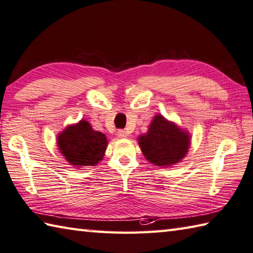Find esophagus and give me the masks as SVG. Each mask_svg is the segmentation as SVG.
Masks as SVG:
<instances>
[{
  "label": "esophagus",
  "mask_w": 253,
  "mask_h": 253,
  "mask_svg": "<svg viewBox=\"0 0 253 253\" xmlns=\"http://www.w3.org/2000/svg\"><path fill=\"white\" fill-rule=\"evenodd\" d=\"M117 136L119 137V138H126L127 137V133L125 130H119V131L117 132Z\"/></svg>",
  "instance_id": "34e87169"
}]
</instances>
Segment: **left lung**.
Instances as JSON below:
<instances>
[{"label": "left lung", "mask_w": 253, "mask_h": 253, "mask_svg": "<svg viewBox=\"0 0 253 253\" xmlns=\"http://www.w3.org/2000/svg\"><path fill=\"white\" fill-rule=\"evenodd\" d=\"M143 155L155 166L171 167L188 154L191 144L190 133L177 123L156 115L146 133L137 137Z\"/></svg>", "instance_id": "left-lung-1"}]
</instances>
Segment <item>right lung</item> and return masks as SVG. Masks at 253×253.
Masks as SVG:
<instances>
[{
  "mask_svg": "<svg viewBox=\"0 0 253 253\" xmlns=\"http://www.w3.org/2000/svg\"><path fill=\"white\" fill-rule=\"evenodd\" d=\"M56 137L60 153L75 168L95 166L102 161L108 146L105 134L95 131L86 120L68 126Z\"/></svg>",
  "mask_w": 253,
  "mask_h": 253,
  "instance_id": "add662e5",
  "label": "right lung"
}]
</instances>
